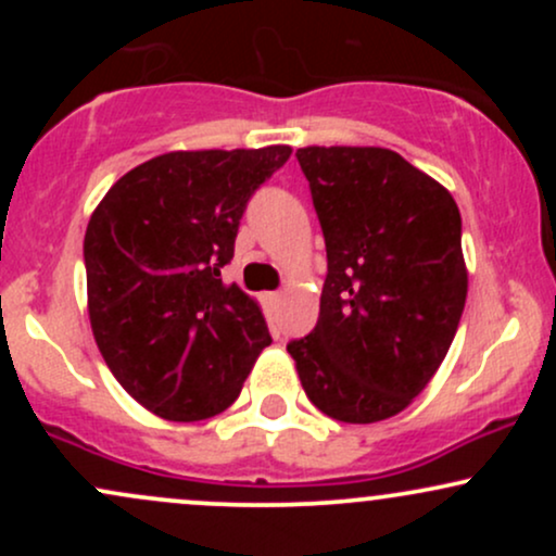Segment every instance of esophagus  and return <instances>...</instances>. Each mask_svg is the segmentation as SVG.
<instances>
[{
  "instance_id": "1",
  "label": "esophagus",
  "mask_w": 556,
  "mask_h": 556,
  "mask_svg": "<svg viewBox=\"0 0 556 556\" xmlns=\"http://www.w3.org/2000/svg\"><path fill=\"white\" fill-rule=\"evenodd\" d=\"M264 303L269 305V308H277V305L282 303V292H266V295H264Z\"/></svg>"
}]
</instances>
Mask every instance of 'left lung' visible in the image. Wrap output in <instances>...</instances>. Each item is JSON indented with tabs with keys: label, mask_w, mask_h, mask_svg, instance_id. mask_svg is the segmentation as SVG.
<instances>
[{
	"label": "left lung",
	"mask_w": 556,
	"mask_h": 556,
	"mask_svg": "<svg viewBox=\"0 0 556 556\" xmlns=\"http://www.w3.org/2000/svg\"><path fill=\"white\" fill-rule=\"evenodd\" d=\"M298 162L327 242L316 329L287 344L324 416L376 424L405 410L455 340L468 266L442 182L379 146H305Z\"/></svg>",
	"instance_id": "1"
}]
</instances>
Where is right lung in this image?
<instances>
[{"instance_id":"1","label":"right lung","mask_w":556,"mask_h":556,"mask_svg":"<svg viewBox=\"0 0 556 556\" xmlns=\"http://www.w3.org/2000/svg\"><path fill=\"white\" fill-rule=\"evenodd\" d=\"M290 146L169 151L106 190L83 240L88 318L114 379L159 418L227 410L266 344L261 305L222 266L248 198Z\"/></svg>"}]
</instances>
